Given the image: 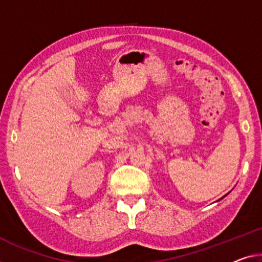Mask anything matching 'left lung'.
Masks as SVG:
<instances>
[{
	"label": "left lung",
	"mask_w": 262,
	"mask_h": 262,
	"mask_svg": "<svg viewBox=\"0 0 262 262\" xmlns=\"http://www.w3.org/2000/svg\"><path fill=\"white\" fill-rule=\"evenodd\" d=\"M224 196H225V195H224ZM224 196H223V198H224ZM223 198H221V199H223Z\"/></svg>",
	"instance_id": "obj_1"
}]
</instances>
